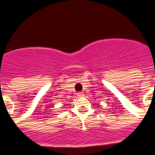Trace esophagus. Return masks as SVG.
<instances>
[{"instance_id":"obj_1","label":"esophagus","mask_w":155,"mask_h":155,"mask_svg":"<svg viewBox=\"0 0 155 155\" xmlns=\"http://www.w3.org/2000/svg\"><path fill=\"white\" fill-rule=\"evenodd\" d=\"M78 94L79 97H83L84 95V92H78Z\"/></svg>"}]
</instances>
